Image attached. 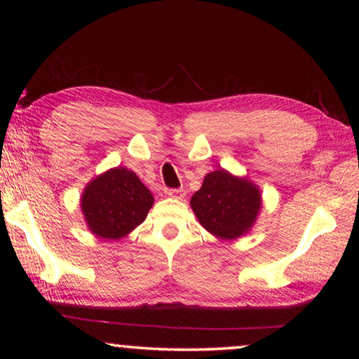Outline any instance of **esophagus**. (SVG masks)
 <instances>
[{
	"label": "esophagus",
	"mask_w": 359,
	"mask_h": 359,
	"mask_svg": "<svg viewBox=\"0 0 359 359\" xmlns=\"http://www.w3.org/2000/svg\"><path fill=\"white\" fill-rule=\"evenodd\" d=\"M166 193L174 199H184L187 196V191L184 188H169Z\"/></svg>",
	"instance_id": "34e87169"
}]
</instances>
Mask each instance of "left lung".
I'll return each mask as SVG.
<instances>
[{"label": "left lung", "instance_id": "8db88e82", "mask_svg": "<svg viewBox=\"0 0 359 359\" xmlns=\"http://www.w3.org/2000/svg\"><path fill=\"white\" fill-rule=\"evenodd\" d=\"M203 228L223 241H234L250 231L261 210L259 188L247 177L217 169L204 177L190 201Z\"/></svg>", "mask_w": 359, "mask_h": 359}]
</instances>
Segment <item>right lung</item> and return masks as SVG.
<instances>
[{"mask_svg":"<svg viewBox=\"0 0 359 359\" xmlns=\"http://www.w3.org/2000/svg\"><path fill=\"white\" fill-rule=\"evenodd\" d=\"M154 196L136 172L114 168L90 180L81 198L88 229L98 238L117 241L130 234L147 217Z\"/></svg>","mask_w":359,"mask_h":359,"instance_id":"right-lung-1","label":"right lung"}]
</instances>
